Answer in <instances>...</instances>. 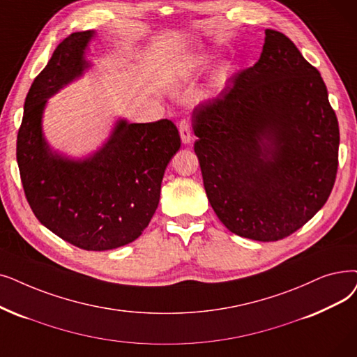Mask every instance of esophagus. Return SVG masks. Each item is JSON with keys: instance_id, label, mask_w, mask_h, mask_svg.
I'll use <instances>...</instances> for the list:
<instances>
[{"instance_id": "obj_1", "label": "esophagus", "mask_w": 357, "mask_h": 357, "mask_svg": "<svg viewBox=\"0 0 357 357\" xmlns=\"http://www.w3.org/2000/svg\"><path fill=\"white\" fill-rule=\"evenodd\" d=\"M179 134H181V140L183 144H190L192 142L191 126H190V121L187 118H182L179 121Z\"/></svg>"}]
</instances>
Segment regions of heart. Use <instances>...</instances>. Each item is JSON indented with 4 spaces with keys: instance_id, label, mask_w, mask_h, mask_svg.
<instances>
[{
    "instance_id": "obj_1",
    "label": "heart",
    "mask_w": 357,
    "mask_h": 357,
    "mask_svg": "<svg viewBox=\"0 0 357 357\" xmlns=\"http://www.w3.org/2000/svg\"><path fill=\"white\" fill-rule=\"evenodd\" d=\"M229 77V68L226 66H222L219 70L215 71V75H214V82L217 86H222L226 79Z\"/></svg>"
}]
</instances>
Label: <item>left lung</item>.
<instances>
[{"label":"left lung","mask_w":357,"mask_h":357,"mask_svg":"<svg viewBox=\"0 0 357 357\" xmlns=\"http://www.w3.org/2000/svg\"><path fill=\"white\" fill-rule=\"evenodd\" d=\"M192 112L207 198L242 238L290 236L327 203L340 130L319 71L286 35L266 30L258 63Z\"/></svg>","instance_id":"left-lung-1"}]
</instances>
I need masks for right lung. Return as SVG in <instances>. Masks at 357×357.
Wrapping results in <instances>:
<instances>
[{
	"label": "right lung",
	"mask_w": 357,
	"mask_h": 357,
	"mask_svg": "<svg viewBox=\"0 0 357 357\" xmlns=\"http://www.w3.org/2000/svg\"><path fill=\"white\" fill-rule=\"evenodd\" d=\"M91 36V30L67 36L30 86L15 154L36 219L77 248L107 251L135 241L150 223L181 137L170 119L119 121L109 142L89 159L51 151L40 127L46 99L89 67L84 50Z\"/></svg>",
	"instance_id": "add662e5"
}]
</instances>
